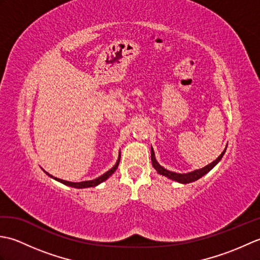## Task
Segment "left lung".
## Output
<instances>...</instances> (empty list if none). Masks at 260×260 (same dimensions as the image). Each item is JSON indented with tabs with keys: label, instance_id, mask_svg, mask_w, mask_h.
Instances as JSON below:
<instances>
[{
	"label": "left lung",
	"instance_id": "8db88e82",
	"mask_svg": "<svg viewBox=\"0 0 260 260\" xmlns=\"http://www.w3.org/2000/svg\"><path fill=\"white\" fill-rule=\"evenodd\" d=\"M225 150H227V147L224 148L223 152L220 154V155L214 159L213 162H211L210 164L206 165V167L202 168V169H199V170H194L192 171V172L189 173H176V172H172V171H169L165 168H163L162 165H159V163L156 161L155 158V153H154L153 147L151 146V158H152V164H153V168L157 171L158 174H161L163 176H167L170 180L175 181V182H179V183L182 184H186V183H191V182H194L199 179H201L203 175H206L207 173H209L210 171H211L215 165H217L220 161H221L222 156L224 155Z\"/></svg>",
	"mask_w": 260,
	"mask_h": 260
}]
</instances>
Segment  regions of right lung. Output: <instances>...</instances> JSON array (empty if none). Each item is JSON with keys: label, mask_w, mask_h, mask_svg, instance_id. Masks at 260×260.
<instances>
[{"label": "right lung", "mask_w": 260, "mask_h": 260, "mask_svg": "<svg viewBox=\"0 0 260 260\" xmlns=\"http://www.w3.org/2000/svg\"><path fill=\"white\" fill-rule=\"evenodd\" d=\"M119 159H120V151H119V155H118V158H117V162H116V164L114 165V167L110 169V170H108L106 173H104L103 175H101L99 176V178H97V179H95V180H90V181H82V182H70V181H66V180H61V179H58V178H53V176L51 175V174H49L48 172H46L45 170V172H46V174L47 175H49L50 176V178H52V179H54L56 181H58V182H60V183H62V184H64V185H68V186H71V187H76V189H85V187H93V186H97L98 184H101L102 182H104V181H106L110 175H112L115 171H116V169L118 168V164H119Z\"/></svg>", "instance_id": "right-lung-1"}]
</instances>
